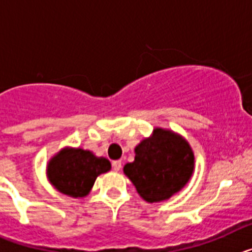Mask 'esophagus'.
I'll return each instance as SVG.
<instances>
[{
	"instance_id": "34e87169",
	"label": "esophagus",
	"mask_w": 252,
	"mask_h": 252,
	"mask_svg": "<svg viewBox=\"0 0 252 252\" xmlns=\"http://www.w3.org/2000/svg\"><path fill=\"white\" fill-rule=\"evenodd\" d=\"M121 166H122L121 160H115V161H112V169L115 171H119L120 169H121Z\"/></svg>"
}]
</instances>
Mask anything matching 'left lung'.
I'll return each mask as SVG.
<instances>
[{
    "label": "left lung",
    "instance_id": "1",
    "mask_svg": "<svg viewBox=\"0 0 252 252\" xmlns=\"http://www.w3.org/2000/svg\"><path fill=\"white\" fill-rule=\"evenodd\" d=\"M135 160L124 168L146 202H160L179 192L190 179L194 155L188 142L177 133L155 128L153 136L135 149Z\"/></svg>",
    "mask_w": 252,
    "mask_h": 252
}]
</instances>
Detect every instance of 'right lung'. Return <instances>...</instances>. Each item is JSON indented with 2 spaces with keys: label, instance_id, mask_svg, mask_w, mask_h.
I'll return each mask as SVG.
<instances>
[{
  "label": "right lung",
  "instance_id": "right-lung-1",
  "mask_svg": "<svg viewBox=\"0 0 252 252\" xmlns=\"http://www.w3.org/2000/svg\"><path fill=\"white\" fill-rule=\"evenodd\" d=\"M110 169L106 158L82 149H64L49 162L48 177L60 193L77 198L88 194L97 177Z\"/></svg>",
  "mask_w": 252,
  "mask_h": 252
}]
</instances>
